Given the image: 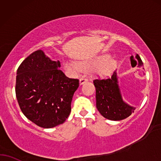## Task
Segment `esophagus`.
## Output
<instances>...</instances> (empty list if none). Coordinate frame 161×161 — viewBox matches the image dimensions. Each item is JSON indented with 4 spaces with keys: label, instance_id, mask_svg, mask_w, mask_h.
Here are the masks:
<instances>
[{
    "label": "esophagus",
    "instance_id": "obj_1",
    "mask_svg": "<svg viewBox=\"0 0 161 161\" xmlns=\"http://www.w3.org/2000/svg\"><path fill=\"white\" fill-rule=\"evenodd\" d=\"M87 81H88V79L87 78H85V77H82V78L80 79V80H79V82H80V85H83L84 83L87 82Z\"/></svg>",
    "mask_w": 161,
    "mask_h": 161
}]
</instances>
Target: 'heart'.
Wrapping results in <instances>:
<instances>
[{
  "label": "heart",
  "mask_w": 161,
  "mask_h": 161,
  "mask_svg": "<svg viewBox=\"0 0 161 161\" xmlns=\"http://www.w3.org/2000/svg\"><path fill=\"white\" fill-rule=\"evenodd\" d=\"M114 61L112 59H106L101 62L100 60L92 61L90 63H79V64L71 63V62H65L64 67L68 71L72 73H77L82 69L96 65L94 68V72L97 74L106 75L110 73L114 67Z\"/></svg>",
  "instance_id": "b5f03b06"
}]
</instances>
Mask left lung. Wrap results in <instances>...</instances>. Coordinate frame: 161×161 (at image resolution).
I'll list each match as a JSON object with an SVG mask.
<instances>
[{"instance_id":"left-lung-1","label":"left lung","mask_w":161,"mask_h":161,"mask_svg":"<svg viewBox=\"0 0 161 161\" xmlns=\"http://www.w3.org/2000/svg\"><path fill=\"white\" fill-rule=\"evenodd\" d=\"M136 57L139 67L142 66L143 62L139 55L137 54ZM93 84L96 87V108L105 119L120 121L127 119L134 113L136 108L122 100L115 71L110 77L94 79Z\"/></svg>"}]
</instances>
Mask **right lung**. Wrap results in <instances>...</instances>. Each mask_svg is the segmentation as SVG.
<instances>
[{"label": "right lung", "mask_w": 161, "mask_h": 161, "mask_svg": "<svg viewBox=\"0 0 161 161\" xmlns=\"http://www.w3.org/2000/svg\"><path fill=\"white\" fill-rule=\"evenodd\" d=\"M52 61L37 50L22 62L17 70L15 93L21 111L42 128L63 124L71 110V101L79 85L68 78Z\"/></svg>", "instance_id": "right-lung-1"}]
</instances>
